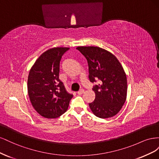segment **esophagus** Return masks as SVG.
Masks as SVG:
<instances>
[{
	"label": "esophagus",
	"mask_w": 159,
	"mask_h": 159,
	"mask_svg": "<svg viewBox=\"0 0 159 159\" xmlns=\"http://www.w3.org/2000/svg\"><path fill=\"white\" fill-rule=\"evenodd\" d=\"M84 89H80L79 91H78V95H81V94H83L84 93Z\"/></svg>",
	"instance_id": "34e87169"
}]
</instances>
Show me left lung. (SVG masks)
<instances>
[{"instance_id":"8db88e82","label":"left lung","mask_w":159,"mask_h":159,"mask_svg":"<svg viewBox=\"0 0 159 159\" xmlns=\"http://www.w3.org/2000/svg\"><path fill=\"white\" fill-rule=\"evenodd\" d=\"M88 60L91 82L99 79L93 87L95 100L89 103L93 113L99 118L117 114L127 98V80L122 65L112 53L98 46L76 48Z\"/></svg>"}]
</instances>
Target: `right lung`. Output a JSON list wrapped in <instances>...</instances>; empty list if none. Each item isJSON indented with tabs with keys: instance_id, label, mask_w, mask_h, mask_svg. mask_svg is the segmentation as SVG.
<instances>
[{
	"instance_id": "add662e5",
	"label": "right lung",
	"mask_w": 159,
	"mask_h": 159,
	"mask_svg": "<svg viewBox=\"0 0 159 159\" xmlns=\"http://www.w3.org/2000/svg\"><path fill=\"white\" fill-rule=\"evenodd\" d=\"M69 48L56 47L46 50L36 60L28 77V93L38 113L55 119L68 110L73 97L59 79L60 61Z\"/></svg>"
}]
</instances>
